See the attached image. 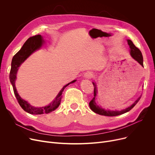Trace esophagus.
Here are the masks:
<instances>
[{"label": "esophagus", "instance_id": "34e87169", "mask_svg": "<svg viewBox=\"0 0 155 155\" xmlns=\"http://www.w3.org/2000/svg\"><path fill=\"white\" fill-rule=\"evenodd\" d=\"M93 77H94V73L92 71H87L85 73V75H84V77L85 78H88V79L92 78Z\"/></svg>", "mask_w": 155, "mask_h": 155}]
</instances>
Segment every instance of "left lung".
<instances>
[{
    "instance_id": "left-lung-1",
    "label": "left lung",
    "mask_w": 155,
    "mask_h": 155,
    "mask_svg": "<svg viewBox=\"0 0 155 155\" xmlns=\"http://www.w3.org/2000/svg\"><path fill=\"white\" fill-rule=\"evenodd\" d=\"M127 42H128V45H129V48H130V49H131V52H130V53H131V56L135 60H136L138 63H139L143 67H144L143 58V55H142L141 51L133 44V43L131 41V40L128 39ZM92 84L94 87V97L93 98V99L90 102V103H89V106H90V108L91 109V110L92 111H94L96 114H100V115L105 116H116L123 114L129 111L130 110H131L135 106L136 104L138 102H139V101L141 99V96L139 98H138L134 102V103L131 105V106H129V107L126 108V109L122 110L120 111L105 110V109L100 107L98 105H97V104L95 101V96L97 94V89H96V85L95 84V83L93 82Z\"/></svg>"
}]
</instances>
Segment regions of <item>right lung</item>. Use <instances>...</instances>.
<instances>
[{
	"instance_id": "1",
	"label": "right lung",
	"mask_w": 155,
	"mask_h": 155,
	"mask_svg": "<svg viewBox=\"0 0 155 155\" xmlns=\"http://www.w3.org/2000/svg\"><path fill=\"white\" fill-rule=\"evenodd\" d=\"M43 38L41 35H38L34 36L32 37L29 38L25 43L24 44L21 50L16 53L12 58V63H11V68L9 74V78L10 81L12 84L14 93L16 99L18 100V103L19 104L20 106L22 109L31 114H35V115H40L43 114H48L51 112L52 111L54 110L57 107H58L61 102V94L63 91H64V88L68 86L69 84L75 82L76 80H73L72 82H70L67 85L64 86L63 88L60 91L58 95L56 96L55 99L48 106L43 107H35L31 105L28 102L23 100L21 97L18 94L17 90H16L15 87V81L16 79V74H17V71L19 69L20 65L25 61L28 57L37 50L38 49L40 48V47L43 45Z\"/></svg>"
}]
</instances>
